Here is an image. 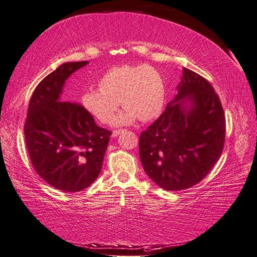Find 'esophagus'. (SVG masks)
<instances>
[{
    "label": "esophagus",
    "mask_w": 257,
    "mask_h": 257,
    "mask_svg": "<svg viewBox=\"0 0 257 257\" xmlns=\"http://www.w3.org/2000/svg\"><path fill=\"white\" fill-rule=\"evenodd\" d=\"M122 132H123V130H122V129L113 130V133H112V136H113V137H117V136H118V135H120V134H121Z\"/></svg>",
    "instance_id": "esophagus-1"
}]
</instances>
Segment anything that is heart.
<instances>
[{"label": "heart", "instance_id": "1", "mask_svg": "<svg viewBox=\"0 0 257 257\" xmlns=\"http://www.w3.org/2000/svg\"><path fill=\"white\" fill-rule=\"evenodd\" d=\"M99 91L83 94L82 103L90 114L103 124L113 121L119 101L125 111L115 120L129 123L137 117L148 121L160 113L165 101V85L152 65H122L108 70L98 80Z\"/></svg>", "mask_w": 257, "mask_h": 257}]
</instances>
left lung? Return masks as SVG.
<instances>
[{
	"mask_svg": "<svg viewBox=\"0 0 257 257\" xmlns=\"http://www.w3.org/2000/svg\"><path fill=\"white\" fill-rule=\"evenodd\" d=\"M184 97L192 102L188 109L183 107ZM225 133L218 94L202 75L184 69L178 94L140 134L139 156L146 174L165 190L190 188L217 163Z\"/></svg>",
	"mask_w": 257,
	"mask_h": 257,
	"instance_id": "obj_1",
	"label": "left lung"
}]
</instances>
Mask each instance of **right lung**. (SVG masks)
Returning <instances> with one entry per match:
<instances>
[{
  "label": "right lung",
  "instance_id": "add662e5",
  "mask_svg": "<svg viewBox=\"0 0 257 257\" xmlns=\"http://www.w3.org/2000/svg\"><path fill=\"white\" fill-rule=\"evenodd\" d=\"M87 63H63L48 74L34 89L24 122L25 145L35 172L67 193L88 188L97 179L111 136L81 103L60 100L65 80Z\"/></svg>",
  "mask_w": 257,
  "mask_h": 257
}]
</instances>
